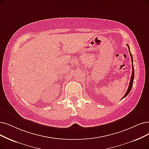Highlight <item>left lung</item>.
<instances>
[{
	"label": "left lung",
	"mask_w": 149,
	"mask_h": 149,
	"mask_svg": "<svg viewBox=\"0 0 149 149\" xmlns=\"http://www.w3.org/2000/svg\"><path fill=\"white\" fill-rule=\"evenodd\" d=\"M127 46L128 47V49H129V52H130V54L131 56V57H132V76H131V79H130V84H129V86H128V90L126 92L124 96L122 97V99L124 98L125 97H127V95H128V93L130 92L131 90H132V86H133V80H134V67H133V56H132V54H131L130 52V47L128 46V45H127ZM121 99V100H122Z\"/></svg>",
	"instance_id": "1"
}]
</instances>
